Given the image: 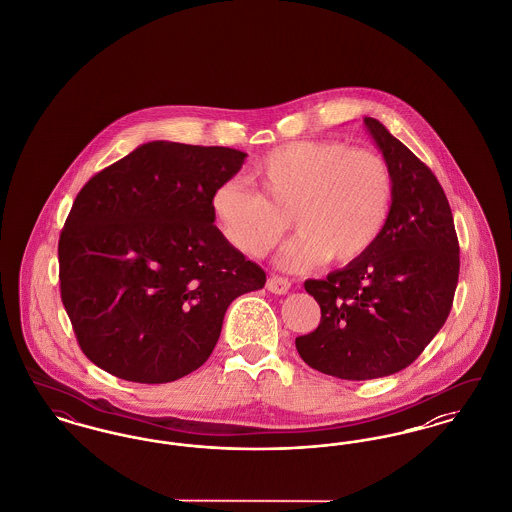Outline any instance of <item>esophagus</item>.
I'll return each mask as SVG.
<instances>
[{"label": "esophagus", "mask_w": 512, "mask_h": 512, "mask_svg": "<svg viewBox=\"0 0 512 512\" xmlns=\"http://www.w3.org/2000/svg\"><path fill=\"white\" fill-rule=\"evenodd\" d=\"M290 286H292V284H290V280H288V278H282V276H276V274H272V276L267 280L268 292L278 293V295L288 293Z\"/></svg>", "instance_id": "34e87169"}]
</instances>
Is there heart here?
I'll list each match as a JSON object with an SVG mask.
<instances>
[{"label":"heart","instance_id":"obj_1","mask_svg":"<svg viewBox=\"0 0 512 512\" xmlns=\"http://www.w3.org/2000/svg\"><path fill=\"white\" fill-rule=\"evenodd\" d=\"M249 178L257 194L226 180L211 195L220 236L247 257H265L292 217L299 232L280 255L288 270H309L326 259L359 261L382 236L395 197L390 163L340 140L276 147L253 163Z\"/></svg>","mask_w":512,"mask_h":512}]
</instances>
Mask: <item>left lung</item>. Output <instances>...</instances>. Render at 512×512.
<instances>
[{"instance_id": "8db88e82", "label": "left lung", "mask_w": 512, "mask_h": 512, "mask_svg": "<svg viewBox=\"0 0 512 512\" xmlns=\"http://www.w3.org/2000/svg\"><path fill=\"white\" fill-rule=\"evenodd\" d=\"M365 126L395 178L390 220L359 261L305 282L320 324L295 338L307 365L343 380L411 365L449 317L461 267L451 207L434 172L382 122L365 117Z\"/></svg>"}]
</instances>
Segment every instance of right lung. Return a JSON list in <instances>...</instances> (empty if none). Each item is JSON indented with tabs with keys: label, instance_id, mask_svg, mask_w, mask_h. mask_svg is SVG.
I'll return each mask as SVG.
<instances>
[{
	"label": "right lung",
	"instance_id": "right-lung-1",
	"mask_svg": "<svg viewBox=\"0 0 512 512\" xmlns=\"http://www.w3.org/2000/svg\"><path fill=\"white\" fill-rule=\"evenodd\" d=\"M230 147L147 142L92 176L59 238L61 299L84 355L138 384L203 365L228 305L265 270L226 244L211 195L242 169Z\"/></svg>",
	"mask_w": 512,
	"mask_h": 512
}]
</instances>
